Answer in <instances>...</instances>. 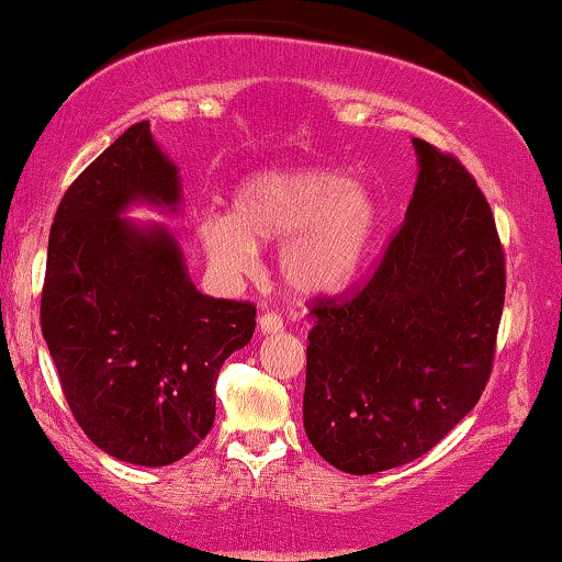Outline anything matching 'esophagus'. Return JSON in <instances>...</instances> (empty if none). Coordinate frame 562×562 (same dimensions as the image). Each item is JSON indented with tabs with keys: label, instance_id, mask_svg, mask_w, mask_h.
Returning a JSON list of instances; mask_svg holds the SVG:
<instances>
[{
	"label": "esophagus",
	"instance_id": "1",
	"mask_svg": "<svg viewBox=\"0 0 562 562\" xmlns=\"http://www.w3.org/2000/svg\"><path fill=\"white\" fill-rule=\"evenodd\" d=\"M258 329L263 331V335H279L283 331V322L279 314H261L258 316Z\"/></svg>",
	"mask_w": 562,
	"mask_h": 562
}]
</instances>
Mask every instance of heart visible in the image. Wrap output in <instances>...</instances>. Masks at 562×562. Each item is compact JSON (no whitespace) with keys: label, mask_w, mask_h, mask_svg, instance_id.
<instances>
[{"label":"heart","mask_w":562,"mask_h":562,"mask_svg":"<svg viewBox=\"0 0 562 562\" xmlns=\"http://www.w3.org/2000/svg\"><path fill=\"white\" fill-rule=\"evenodd\" d=\"M382 221L378 192L349 169L273 167L235 187L231 215H202L194 238L227 281L258 268V243H281L279 276L299 296L347 289L368 263Z\"/></svg>","instance_id":"obj_1"}]
</instances>
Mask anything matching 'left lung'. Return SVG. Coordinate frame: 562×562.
<instances>
[{
    "label": "left lung",
    "mask_w": 562,
    "mask_h": 562,
    "mask_svg": "<svg viewBox=\"0 0 562 562\" xmlns=\"http://www.w3.org/2000/svg\"><path fill=\"white\" fill-rule=\"evenodd\" d=\"M418 180L378 271L319 299L306 347L304 428L324 461L378 474L434 449L490 380L504 254L490 202L449 154L413 139Z\"/></svg>",
    "instance_id": "left-lung-1"
}]
</instances>
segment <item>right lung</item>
<instances>
[{"mask_svg": "<svg viewBox=\"0 0 562 562\" xmlns=\"http://www.w3.org/2000/svg\"><path fill=\"white\" fill-rule=\"evenodd\" d=\"M134 205H182L180 169L149 121L63 194L40 324L83 434L119 461L167 467L213 428L217 372L254 337L256 306L198 291L175 235L124 217Z\"/></svg>", "mask_w": 562, "mask_h": 562, "instance_id": "add662e5", "label": "right lung"}]
</instances>
